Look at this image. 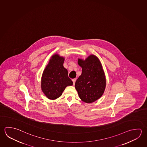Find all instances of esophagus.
I'll return each mask as SVG.
<instances>
[{
	"label": "esophagus",
	"instance_id": "34e87169",
	"mask_svg": "<svg viewBox=\"0 0 147 147\" xmlns=\"http://www.w3.org/2000/svg\"><path fill=\"white\" fill-rule=\"evenodd\" d=\"M72 81L73 82V85H74L75 83V82H76V79H75V78H74V79H73Z\"/></svg>",
	"mask_w": 147,
	"mask_h": 147
}]
</instances>
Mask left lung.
I'll use <instances>...</instances> for the list:
<instances>
[{
  "mask_svg": "<svg viewBox=\"0 0 147 147\" xmlns=\"http://www.w3.org/2000/svg\"><path fill=\"white\" fill-rule=\"evenodd\" d=\"M78 63L82 67V73L76 80L75 87L83 102L92 103L103 95L105 88L102 66L94 55H90L85 61L78 59Z\"/></svg>",
  "mask_w": 147,
  "mask_h": 147,
  "instance_id": "obj_1",
  "label": "left lung"
}]
</instances>
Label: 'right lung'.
<instances>
[{"label":"right lung","instance_id":"right-lung-1","mask_svg":"<svg viewBox=\"0 0 147 147\" xmlns=\"http://www.w3.org/2000/svg\"><path fill=\"white\" fill-rule=\"evenodd\" d=\"M64 60L58 55H55L43 73L42 90L49 99L59 98L66 87L73 85L72 81L68 77L67 70L63 65Z\"/></svg>","mask_w":147,"mask_h":147}]
</instances>
